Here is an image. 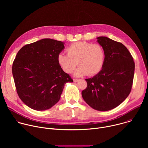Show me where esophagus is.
Listing matches in <instances>:
<instances>
[{"label": "esophagus", "instance_id": "1", "mask_svg": "<svg viewBox=\"0 0 148 148\" xmlns=\"http://www.w3.org/2000/svg\"><path fill=\"white\" fill-rule=\"evenodd\" d=\"M73 80H74V82H77V81H79V79H74Z\"/></svg>", "mask_w": 148, "mask_h": 148}]
</instances>
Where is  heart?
I'll use <instances>...</instances> for the list:
<instances>
[{
	"instance_id": "heart-1",
	"label": "heart",
	"mask_w": 148,
	"mask_h": 148,
	"mask_svg": "<svg viewBox=\"0 0 148 148\" xmlns=\"http://www.w3.org/2000/svg\"><path fill=\"white\" fill-rule=\"evenodd\" d=\"M67 54L60 53L57 62L65 73L71 74L77 64L79 66L75 73L76 76L96 75L102 69L105 51L102 46L87 41H77L67 49Z\"/></svg>"
}]
</instances>
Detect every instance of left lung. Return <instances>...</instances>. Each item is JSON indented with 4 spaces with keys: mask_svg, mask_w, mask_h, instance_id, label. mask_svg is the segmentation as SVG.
I'll list each match as a JSON object with an SVG mask.
<instances>
[{
    "mask_svg": "<svg viewBox=\"0 0 148 148\" xmlns=\"http://www.w3.org/2000/svg\"><path fill=\"white\" fill-rule=\"evenodd\" d=\"M97 39L105 51L103 65L97 75L86 79L87 87L82 91V97L93 109L106 111L118 107L130 94L135 62L121 43L107 37Z\"/></svg>",
    "mask_w": 148,
    "mask_h": 148,
    "instance_id": "1",
    "label": "left lung"
}]
</instances>
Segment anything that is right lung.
Here are the masks:
<instances>
[{"mask_svg":"<svg viewBox=\"0 0 148 148\" xmlns=\"http://www.w3.org/2000/svg\"><path fill=\"white\" fill-rule=\"evenodd\" d=\"M64 48L62 41L44 38L18 51L13 62V76L19 98L30 108L50 109L60 100L64 84L73 82L57 62Z\"/></svg>","mask_w":148,"mask_h":148,"instance_id":"1","label":"right lung"}]
</instances>
